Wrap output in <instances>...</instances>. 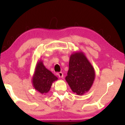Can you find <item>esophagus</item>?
Instances as JSON below:
<instances>
[{"label": "esophagus", "instance_id": "1", "mask_svg": "<svg viewBox=\"0 0 125 125\" xmlns=\"http://www.w3.org/2000/svg\"><path fill=\"white\" fill-rule=\"evenodd\" d=\"M58 76L60 77V78H61V77L62 78V77H63V74L62 72H59L58 73Z\"/></svg>", "mask_w": 125, "mask_h": 125}]
</instances>
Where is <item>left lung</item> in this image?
Returning a JSON list of instances; mask_svg holds the SVG:
<instances>
[{"label":"left lung","instance_id":"8db88e82","mask_svg":"<svg viewBox=\"0 0 125 125\" xmlns=\"http://www.w3.org/2000/svg\"><path fill=\"white\" fill-rule=\"evenodd\" d=\"M95 78L94 67L82 52L70 56L69 71L65 79L73 92L83 95L90 89Z\"/></svg>","mask_w":125,"mask_h":125}]
</instances>
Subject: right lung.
Instances as JSON below:
<instances>
[{"label": "right lung", "mask_w": 125, "mask_h": 125, "mask_svg": "<svg viewBox=\"0 0 125 125\" xmlns=\"http://www.w3.org/2000/svg\"><path fill=\"white\" fill-rule=\"evenodd\" d=\"M58 78L44 66L42 61L38 62L32 76L33 86L41 94L49 92L52 83Z\"/></svg>", "instance_id": "obj_1"}]
</instances>
